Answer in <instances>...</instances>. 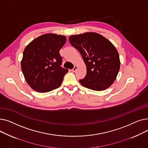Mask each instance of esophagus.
I'll return each instance as SVG.
<instances>
[{
    "label": "esophagus",
    "instance_id": "34e87169",
    "mask_svg": "<svg viewBox=\"0 0 148 148\" xmlns=\"http://www.w3.org/2000/svg\"><path fill=\"white\" fill-rule=\"evenodd\" d=\"M77 66H74V67L72 69V71H73V72H75L76 70H77Z\"/></svg>",
    "mask_w": 148,
    "mask_h": 148
}]
</instances>
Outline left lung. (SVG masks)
<instances>
[{
    "mask_svg": "<svg viewBox=\"0 0 148 148\" xmlns=\"http://www.w3.org/2000/svg\"><path fill=\"white\" fill-rule=\"evenodd\" d=\"M69 41L79 50L86 65V75L80 83L97 91L110 87L120 68L119 53L112 43L94 32L70 36Z\"/></svg>",
    "mask_w": 148,
    "mask_h": 148,
    "instance_id": "1",
    "label": "left lung"
}]
</instances>
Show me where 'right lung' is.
Wrapping results in <instances>:
<instances>
[{
  "label": "right lung",
  "instance_id": "right-lung-1",
  "mask_svg": "<svg viewBox=\"0 0 148 148\" xmlns=\"http://www.w3.org/2000/svg\"><path fill=\"white\" fill-rule=\"evenodd\" d=\"M66 37L45 34L35 39L23 51L21 66L29 86L39 92H47L58 88L68 69L61 66L59 50Z\"/></svg>",
  "mask_w": 148,
  "mask_h": 148
}]
</instances>
